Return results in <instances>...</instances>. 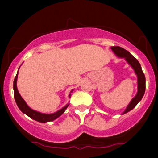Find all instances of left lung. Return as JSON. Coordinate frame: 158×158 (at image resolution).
Returning <instances> with one entry per match:
<instances>
[{"label":"left lung","instance_id":"obj_1","mask_svg":"<svg viewBox=\"0 0 158 158\" xmlns=\"http://www.w3.org/2000/svg\"><path fill=\"white\" fill-rule=\"evenodd\" d=\"M112 50L114 53L116 54L118 57H124L125 60H127V62L132 67V68L135 70V73L137 75V84H138V91L135 98L131 101L129 103L128 106L126 110L124 111V114H126L127 112L131 111L135 108L138 103L141 101V99L143 97L144 92H145V76L143 71L142 70L141 65H140L139 62L136 58L131 55L128 51L124 49L122 47L116 46L111 47Z\"/></svg>","mask_w":158,"mask_h":158}]
</instances>
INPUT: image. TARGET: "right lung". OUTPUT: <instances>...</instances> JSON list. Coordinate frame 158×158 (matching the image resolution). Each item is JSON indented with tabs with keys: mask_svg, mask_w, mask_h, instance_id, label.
<instances>
[{
	"mask_svg": "<svg viewBox=\"0 0 158 158\" xmlns=\"http://www.w3.org/2000/svg\"><path fill=\"white\" fill-rule=\"evenodd\" d=\"M17 77H18V73H17L16 77H15L14 81V85H13V87H14V95L15 101H16V103L17 106H18V107L19 108V109H20L23 114H26L28 116H29L30 118H31L32 119H34L37 121V122H42V123L52 122V121L55 120L57 118L59 117L60 116H61L69 106V104L66 105L65 106L59 110L58 111L51 114H42V113H40V112L34 111V110L31 109V108L28 106V105L26 103L24 100H23L22 97L21 96V95L19 94L18 89H17V86H16ZM69 96H70V94H69Z\"/></svg>",
	"mask_w": 158,
	"mask_h": 158,
	"instance_id": "right-lung-1",
	"label": "right lung"
}]
</instances>
